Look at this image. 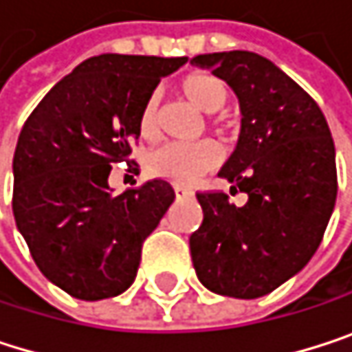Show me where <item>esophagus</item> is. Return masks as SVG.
<instances>
[{
    "mask_svg": "<svg viewBox=\"0 0 352 352\" xmlns=\"http://www.w3.org/2000/svg\"><path fill=\"white\" fill-rule=\"evenodd\" d=\"M175 196H177V198H192L194 192H192V190H186V188H182V186H175Z\"/></svg>",
    "mask_w": 352,
    "mask_h": 352,
    "instance_id": "34e87169",
    "label": "esophagus"
}]
</instances>
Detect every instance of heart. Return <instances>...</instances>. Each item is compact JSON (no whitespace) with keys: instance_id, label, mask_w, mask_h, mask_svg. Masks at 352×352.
<instances>
[{"instance_id":"b5f03b06","label":"heart","mask_w":352,"mask_h":352,"mask_svg":"<svg viewBox=\"0 0 352 352\" xmlns=\"http://www.w3.org/2000/svg\"><path fill=\"white\" fill-rule=\"evenodd\" d=\"M179 92L196 109L204 113L221 111L229 100V86L223 78L210 72H192L179 80ZM138 129L144 140H154L160 129V98L152 92L140 109ZM148 168L156 177H164L173 184L190 186L204 173L212 170L221 162V148L212 140L196 144L170 142L148 154Z\"/></svg>"}]
</instances>
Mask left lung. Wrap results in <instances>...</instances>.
<instances>
[{
	"label": "left lung",
	"mask_w": 352,
	"mask_h": 352,
	"mask_svg": "<svg viewBox=\"0 0 352 352\" xmlns=\"http://www.w3.org/2000/svg\"><path fill=\"white\" fill-rule=\"evenodd\" d=\"M192 63L239 98L241 135L219 175L248 194L241 208L225 192L196 194L204 221L190 237L192 262L212 293L256 299L295 276L322 243L338 192L334 142L318 102L270 59L225 51Z\"/></svg>",
	"instance_id": "obj_1"
}]
</instances>
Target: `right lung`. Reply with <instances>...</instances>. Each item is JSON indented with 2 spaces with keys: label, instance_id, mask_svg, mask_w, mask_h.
Listing matches in <instances>:
<instances>
[{
  "label": "right lung",
  "instance_id": "add662e5",
  "mask_svg": "<svg viewBox=\"0 0 352 352\" xmlns=\"http://www.w3.org/2000/svg\"><path fill=\"white\" fill-rule=\"evenodd\" d=\"M186 61L90 57L22 125L14 152V219L38 270L76 299L98 301L129 289L146 237L175 200L160 177L113 196L109 173L113 162H129L146 98Z\"/></svg>",
  "mask_w": 352,
  "mask_h": 352
}]
</instances>
